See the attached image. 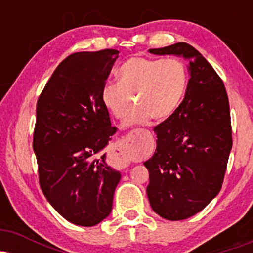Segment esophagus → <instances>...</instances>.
Wrapping results in <instances>:
<instances>
[{
  "mask_svg": "<svg viewBox=\"0 0 253 253\" xmlns=\"http://www.w3.org/2000/svg\"><path fill=\"white\" fill-rule=\"evenodd\" d=\"M132 132H133V133H135V134H139V133H141V132H146V129H141V128H138V129H133Z\"/></svg>",
  "mask_w": 253,
  "mask_h": 253,
  "instance_id": "1",
  "label": "esophagus"
}]
</instances>
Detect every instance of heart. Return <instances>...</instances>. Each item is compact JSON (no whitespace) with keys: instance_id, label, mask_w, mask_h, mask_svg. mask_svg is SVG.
I'll return each mask as SVG.
<instances>
[{"instance_id":"b5f03b06","label":"heart","mask_w":253,"mask_h":253,"mask_svg":"<svg viewBox=\"0 0 253 253\" xmlns=\"http://www.w3.org/2000/svg\"><path fill=\"white\" fill-rule=\"evenodd\" d=\"M119 84L103 86L102 102L110 114L125 120V126L144 125L151 118L162 121L178 108L188 85V70L178 58L132 57L117 72Z\"/></svg>"}]
</instances>
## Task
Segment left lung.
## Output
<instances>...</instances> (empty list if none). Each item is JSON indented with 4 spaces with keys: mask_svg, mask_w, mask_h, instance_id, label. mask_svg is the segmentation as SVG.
<instances>
[{
    "mask_svg": "<svg viewBox=\"0 0 253 253\" xmlns=\"http://www.w3.org/2000/svg\"><path fill=\"white\" fill-rule=\"evenodd\" d=\"M150 52L189 60L184 100L155 127L156 152L144 163L151 207L164 219L178 221L201 211L222 187L233 144L228 96L213 66L189 43Z\"/></svg>",
    "mask_w": 253,
    "mask_h": 253,
    "instance_id": "left-lung-1",
    "label": "left lung"
}]
</instances>
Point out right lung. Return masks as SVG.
<instances>
[{
    "label": "right lung",
    "instance_id": "add662e5",
    "mask_svg": "<svg viewBox=\"0 0 253 253\" xmlns=\"http://www.w3.org/2000/svg\"><path fill=\"white\" fill-rule=\"evenodd\" d=\"M118 50L77 52L54 70L37 103L33 150L39 184L69 222L91 227L112 211L120 173L97 157L115 133L102 90Z\"/></svg>",
    "mask_w": 253,
    "mask_h": 253
}]
</instances>
